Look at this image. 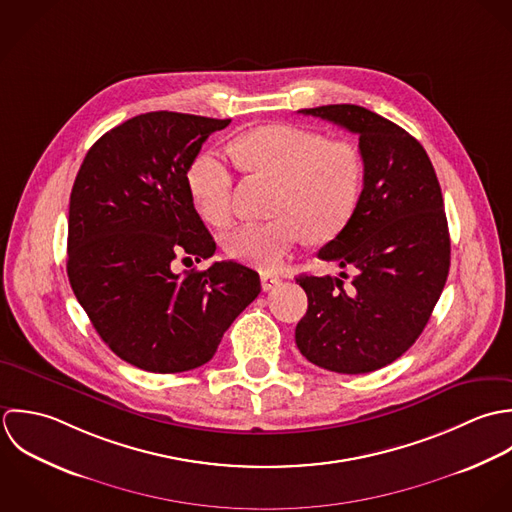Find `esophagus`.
<instances>
[{
  "mask_svg": "<svg viewBox=\"0 0 512 512\" xmlns=\"http://www.w3.org/2000/svg\"><path fill=\"white\" fill-rule=\"evenodd\" d=\"M279 283H281V277H279V275H273V273H261V285H263V291H271V289H275Z\"/></svg>",
  "mask_w": 512,
  "mask_h": 512,
  "instance_id": "obj_1",
  "label": "esophagus"
}]
</instances>
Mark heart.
I'll use <instances>...</instances> for the list:
<instances>
[{"instance_id":"b5f03b06","label":"heart","mask_w":512,"mask_h":512,"mask_svg":"<svg viewBox=\"0 0 512 512\" xmlns=\"http://www.w3.org/2000/svg\"><path fill=\"white\" fill-rule=\"evenodd\" d=\"M233 160L279 182L273 221H251L225 237V251L241 263L273 269L301 245L338 235L352 217L362 188L360 152L342 140L291 126L255 128L231 144ZM188 190L205 221L231 217L233 172L217 152H202L188 168Z\"/></svg>"}]
</instances>
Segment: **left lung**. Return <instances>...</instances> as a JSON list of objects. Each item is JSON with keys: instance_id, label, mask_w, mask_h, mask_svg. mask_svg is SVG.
Masks as SVG:
<instances>
[{"instance_id": "8db88e82", "label": "left lung", "mask_w": 512, "mask_h": 512, "mask_svg": "<svg viewBox=\"0 0 512 512\" xmlns=\"http://www.w3.org/2000/svg\"><path fill=\"white\" fill-rule=\"evenodd\" d=\"M299 112L358 134L364 188L344 229L318 251L354 277H297L308 308L295 340L324 370L368 374L417 340L445 287L451 241L441 188L423 146L388 118L356 104Z\"/></svg>"}]
</instances>
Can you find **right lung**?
Listing matches in <instances>:
<instances>
[{"label":"right lung","mask_w":512,"mask_h":512,"mask_svg":"<svg viewBox=\"0 0 512 512\" xmlns=\"http://www.w3.org/2000/svg\"><path fill=\"white\" fill-rule=\"evenodd\" d=\"M229 122L138 114L91 146L75 178L67 237L73 293L104 344L140 370L204 366L261 293L257 271L235 261L172 271L178 253L196 261L215 253L188 190V168L207 136Z\"/></svg>","instance_id":"right-lung-1"}]
</instances>
